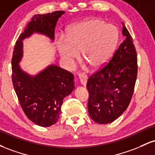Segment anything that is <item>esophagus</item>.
<instances>
[{
    "mask_svg": "<svg viewBox=\"0 0 155 155\" xmlns=\"http://www.w3.org/2000/svg\"><path fill=\"white\" fill-rule=\"evenodd\" d=\"M79 81L83 86H86L87 81V76L84 74H81V75H79Z\"/></svg>",
    "mask_w": 155,
    "mask_h": 155,
    "instance_id": "34e87169",
    "label": "esophagus"
}]
</instances>
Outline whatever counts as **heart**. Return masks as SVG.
<instances>
[{"mask_svg":"<svg viewBox=\"0 0 155 155\" xmlns=\"http://www.w3.org/2000/svg\"><path fill=\"white\" fill-rule=\"evenodd\" d=\"M119 40L115 26L99 19H89L73 25L65 40L58 44L63 63L71 67L81 51V60L93 70L104 67L111 58Z\"/></svg>","mask_w":155,"mask_h":155,"instance_id":"obj_1","label":"heart"}]
</instances>
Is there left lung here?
<instances>
[{
  "mask_svg": "<svg viewBox=\"0 0 155 155\" xmlns=\"http://www.w3.org/2000/svg\"><path fill=\"white\" fill-rule=\"evenodd\" d=\"M125 39L106 66L88 79V112L97 124L116 120L129 106L136 84L138 65L133 38L122 22Z\"/></svg>",
  "mask_w": 155,
  "mask_h": 155,
  "instance_id": "obj_1",
  "label": "left lung"
}]
</instances>
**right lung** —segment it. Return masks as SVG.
Segmentation results:
<instances>
[{"label": "right lung", "instance_id": "1", "mask_svg": "<svg viewBox=\"0 0 155 155\" xmlns=\"http://www.w3.org/2000/svg\"><path fill=\"white\" fill-rule=\"evenodd\" d=\"M63 11L35 15L16 42L12 60V82L23 111L33 123L49 127L60 118L63 100L74 89V75L56 65H49L36 75L19 65L23 56V40L34 33L54 40V29Z\"/></svg>", "mask_w": 155, "mask_h": 155}]
</instances>
